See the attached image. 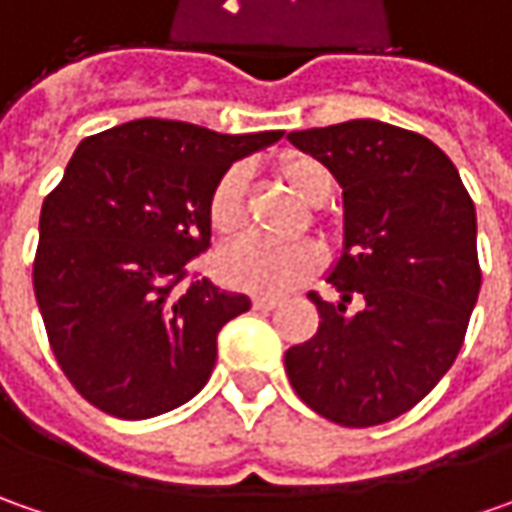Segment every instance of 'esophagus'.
Segmentation results:
<instances>
[{
    "label": "esophagus",
    "mask_w": 512,
    "mask_h": 512,
    "mask_svg": "<svg viewBox=\"0 0 512 512\" xmlns=\"http://www.w3.org/2000/svg\"><path fill=\"white\" fill-rule=\"evenodd\" d=\"M276 305H279L276 296H253V307H256V310H273Z\"/></svg>",
    "instance_id": "obj_1"
}]
</instances>
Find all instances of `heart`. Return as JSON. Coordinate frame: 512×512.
<instances>
[{
    "instance_id": "1",
    "label": "heart",
    "mask_w": 512,
    "mask_h": 512,
    "mask_svg": "<svg viewBox=\"0 0 512 512\" xmlns=\"http://www.w3.org/2000/svg\"><path fill=\"white\" fill-rule=\"evenodd\" d=\"M279 173L307 205L327 202L333 179L325 165L310 156H287ZM207 222L216 236H233L245 225V170H225L207 196ZM322 267V250L313 242L270 245L262 239H242L219 256V276L230 287L250 293H285L302 285Z\"/></svg>"
}]
</instances>
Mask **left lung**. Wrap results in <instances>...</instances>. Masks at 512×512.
<instances>
[{
  "mask_svg": "<svg viewBox=\"0 0 512 512\" xmlns=\"http://www.w3.org/2000/svg\"><path fill=\"white\" fill-rule=\"evenodd\" d=\"M342 187V256L319 293L313 339L285 353L296 396L344 427L407 413L439 384L462 350L482 270L476 207L456 165L422 133L353 119L287 136ZM359 295V314L346 302Z\"/></svg>",
  "mask_w": 512,
  "mask_h": 512,
  "instance_id": "obj_1",
  "label": "left lung"
}]
</instances>
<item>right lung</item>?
Here are the masks:
<instances>
[{
    "mask_svg": "<svg viewBox=\"0 0 512 512\" xmlns=\"http://www.w3.org/2000/svg\"><path fill=\"white\" fill-rule=\"evenodd\" d=\"M282 136L133 119L70 156L42 205L33 290L56 362L93 407L150 419L205 387L219 330L250 299L210 279L179 282L210 245L216 179Z\"/></svg>",
    "mask_w": 512,
    "mask_h": 512,
    "instance_id": "right-lung-1",
    "label": "right lung"
}]
</instances>
